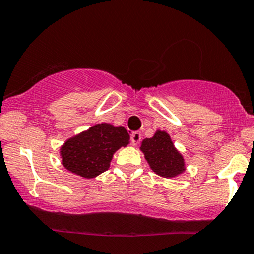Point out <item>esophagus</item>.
<instances>
[{"instance_id":"1","label":"esophagus","mask_w":254,"mask_h":254,"mask_svg":"<svg viewBox=\"0 0 254 254\" xmlns=\"http://www.w3.org/2000/svg\"><path fill=\"white\" fill-rule=\"evenodd\" d=\"M141 138H142V135H141L140 132H137V131L132 132L131 136H130V141H131V143L133 144V146H136V144L140 143Z\"/></svg>"}]
</instances>
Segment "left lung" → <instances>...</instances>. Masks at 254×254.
<instances>
[{
    "label": "left lung",
    "instance_id": "left-lung-1",
    "mask_svg": "<svg viewBox=\"0 0 254 254\" xmlns=\"http://www.w3.org/2000/svg\"><path fill=\"white\" fill-rule=\"evenodd\" d=\"M141 150L144 153L150 169L160 176L175 177L185 170L182 155L175 148L165 131H157L152 138H144Z\"/></svg>",
    "mask_w": 254,
    "mask_h": 254
}]
</instances>
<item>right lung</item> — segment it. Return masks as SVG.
<instances>
[{
	"instance_id": "obj_1",
	"label": "right lung",
	"mask_w": 254,
	"mask_h": 254,
	"mask_svg": "<svg viewBox=\"0 0 254 254\" xmlns=\"http://www.w3.org/2000/svg\"><path fill=\"white\" fill-rule=\"evenodd\" d=\"M129 138V133L123 127L94 125L61 147L64 166L84 178L96 177L110 168L114 152L127 146Z\"/></svg>"
}]
</instances>
